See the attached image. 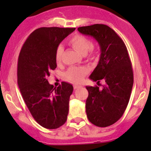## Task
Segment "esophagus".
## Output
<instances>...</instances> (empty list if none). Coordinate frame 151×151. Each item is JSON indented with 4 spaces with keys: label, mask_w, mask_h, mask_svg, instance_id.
<instances>
[{
    "label": "esophagus",
    "mask_w": 151,
    "mask_h": 151,
    "mask_svg": "<svg viewBox=\"0 0 151 151\" xmlns=\"http://www.w3.org/2000/svg\"><path fill=\"white\" fill-rule=\"evenodd\" d=\"M81 85H74V89H77L79 88H81Z\"/></svg>",
    "instance_id": "34e87169"
}]
</instances>
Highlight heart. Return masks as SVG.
Returning <instances> with one entry per match:
<instances>
[{
	"label": "heart",
	"mask_w": 151,
	"mask_h": 151,
	"mask_svg": "<svg viewBox=\"0 0 151 151\" xmlns=\"http://www.w3.org/2000/svg\"><path fill=\"white\" fill-rule=\"evenodd\" d=\"M69 45L75 50L83 55H85L91 50L93 43L88 38L83 35L77 34L69 40ZM63 54V48L59 46L55 52V60L58 64L62 62ZM88 73V69L85 67H71L66 72V77L68 80L74 83H80L84 79L85 76Z\"/></svg>",
	"instance_id": "b5f03b06"
}]
</instances>
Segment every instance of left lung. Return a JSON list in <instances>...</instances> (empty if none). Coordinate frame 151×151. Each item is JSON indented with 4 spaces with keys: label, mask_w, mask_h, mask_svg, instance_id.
I'll use <instances>...</instances> for the list:
<instances>
[{
    "label": "left lung",
    "mask_w": 151,
    "mask_h": 151,
    "mask_svg": "<svg viewBox=\"0 0 151 151\" xmlns=\"http://www.w3.org/2000/svg\"><path fill=\"white\" fill-rule=\"evenodd\" d=\"M82 34L92 36L101 50L99 61L90 79L102 88L86 86V114L90 122L99 127L112 125L122 117L130 99L134 83L133 70L127 48L118 34L103 24L77 28Z\"/></svg>",
    "instance_id": "obj_1"
}]
</instances>
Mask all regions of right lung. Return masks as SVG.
Segmentation results:
<instances>
[{
	"label": "right lung",
	"instance_id": "obj_1",
	"mask_svg": "<svg viewBox=\"0 0 151 151\" xmlns=\"http://www.w3.org/2000/svg\"><path fill=\"white\" fill-rule=\"evenodd\" d=\"M74 30L57 27L36 29L19 52L18 86L32 116L46 129H58L67 120L72 85L62 82L54 88L47 77L57 67L55 52L58 45Z\"/></svg>",
	"mask_w": 151,
	"mask_h": 151
}]
</instances>
